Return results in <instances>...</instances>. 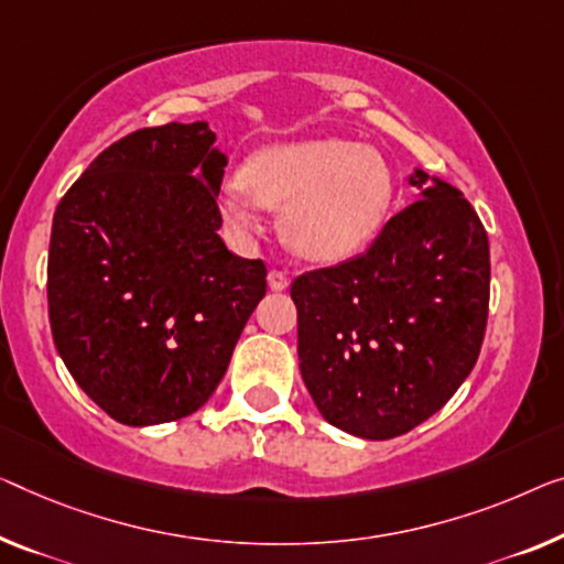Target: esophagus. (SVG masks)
<instances>
[{"mask_svg": "<svg viewBox=\"0 0 564 564\" xmlns=\"http://www.w3.org/2000/svg\"><path fill=\"white\" fill-rule=\"evenodd\" d=\"M268 285H271V291H285L289 289V275L281 268H271V273H268Z\"/></svg>", "mask_w": 564, "mask_h": 564, "instance_id": "34e87169", "label": "esophagus"}]
</instances>
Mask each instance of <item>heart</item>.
Masks as SVG:
<instances>
[{"instance_id":"heart-1","label":"heart","mask_w":564,"mask_h":564,"mask_svg":"<svg viewBox=\"0 0 564 564\" xmlns=\"http://www.w3.org/2000/svg\"><path fill=\"white\" fill-rule=\"evenodd\" d=\"M390 197V170L377 151L322 139L260 151L242 170V182L225 184L220 207L240 232L256 228V202L285 209V240L296 253L339 260L369 242Z\"/></svg>"}]
</instances>
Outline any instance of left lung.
I'll return each mask as SVG.
<instances>
[{"label":"left lung","instance_id":"1","mask_svg":"<svg viewBox=\"0 0 564 564\" xmlns=\"http://www.w3.org/2000/svg\"><path fill=\"white\" fill-rule=\"evenodd\" d=\"M427 180L417 172L413 184ZM489 285V235L445 182L392 215L362 256L301 273L291 299L318 413L369 441L438 413L481 351Z\"/></svg>","mask_w":564,"mask_h":564}]
</instances>
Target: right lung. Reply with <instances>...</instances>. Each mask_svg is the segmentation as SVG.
Listing matches in <instances>:
<instances>
[{
    "label": "right lung",
    "instance_id": "add662e5",
    "mask_svg": "<svg viewBox=\"0 0 564 564\" xmlns=\"http://www.w3.org/2000/svg\"><path fill=\"white\" fill-rule=\"evenodd\" d=\"M205 121L126 133L65 192L47 253L55 347L123 425L187 417L209 400L265 296V263L217 230L225 156Z\"/></svg>",
    "mask_w": 564,
    "mask_h": 564
}]
</instances>
